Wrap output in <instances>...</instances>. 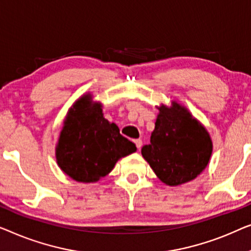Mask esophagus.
<instances>
[{
  "instance_id": "1",
  "label": "esophagus",
  "mask_w": 251,
  "mask_h": 251,
  "mask_svg": "<svg viewBox=\"0 0 251 251\" xmlns=\"http://www.w3.org/2000/svg\"><path fill=\"white\" fill-rule=\"evenodd\" d=\"M134 143H135V146H136L137 149H141V147H142V140L137 139V140L134 141Z\"/></svg>"
}]
</instances>
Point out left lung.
<instances>
[{
    "label": "left lung",
    "instance_id": "1",
    "mask_svg": "<svg viewBox=\"0 0 251 251\" xmlns=\"http://www.w3.org/2000/svg\"><path fill=\"white\" fill-rule=\"evenodd\" d=\"M150 144L141 153L162 183L169 186L195 179L207 167L213 142L207 129L177 102L161 104Z\"/></svg>",
    "mask_w": 251,
    "mask_h": 251
}]
</instances>
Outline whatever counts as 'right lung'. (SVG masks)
Masks as SVG:
<instances>
[{
    "label": "right lung",
    "mask_w": 251,
    "mask_h": 251,
    "mask_svg": "<svg viewBox=\"0 0 251 251\" xmlns=\"http://www.w3.org/2000/svg\"><path fill=\"white\" fill-rule=\"evenodd\" d=\"M136 147L102 114V104L86 93L69 109L55 147L58 166L77 182L93 183L108 175Z\"/></svg>",
    "instance_id": "add662e5"
}]
</instances>
